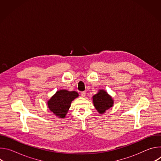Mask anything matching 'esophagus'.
Here are the masks:
<instances>
[{
	"instance_id": "obj_1",
	"label": "esophagus",
	"mask_w": 161,
	"mask_h": 161,
	"mask_svg": "<svg viewBox=\"0 0 161 161\" xmlns=\"http://www.w3.org/2000/svg\"><path fill=\"white\" fill-rule=\"evenodd\" d=\"M85 95H86V92H81V96L82 97H85Z\"/></svg>"
}]
</instances>
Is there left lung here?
Returning a JSON list of instances; mask_svg holds the SVG:
<instances>
[{
	"mask_svg": "<svg viewBox=\"0 0 161 161\" xmlns=\"http://www.w3.org/2000/svg\"><path fill=\"white\" fill-rule=\"evenodd\" d=\"M92 103L97 112L101 114L113 106L114 100L105 90L99 89L92 97Z\"/></svg>",
	"mask_w": 161,
	"mask_h": 161,
	"instance_id": "obj_1",
	"label": "left lung"
}]
</instances>
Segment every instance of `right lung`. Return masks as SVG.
I'll list each match as a JSON object with an SVG mask.
<instances>
[{
    "label": "right lung",
    "mask_w": 161,
    "mask_h": 161,
    "mask_svg": "<svg viewBox=\"0 0 161 161\" xmlns=\"http://www.w3.org/2000/svg\"><path fill=\"white\" fill-rule=\"evenodd\" d=\"M78 96L79 94L76 91H68L65 89L58 90L48 101V107L56 117L64 119L72 101Z\"/></svg>",
    "instance_id": "obj_1"
}]
</instances>
